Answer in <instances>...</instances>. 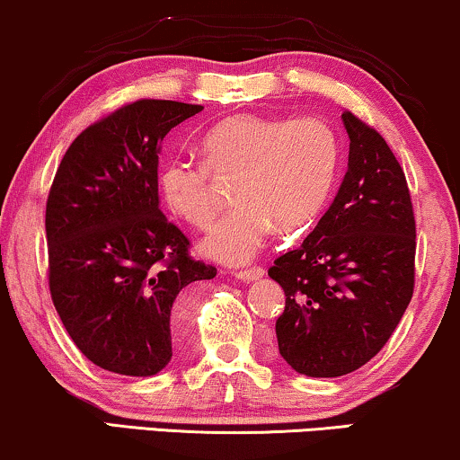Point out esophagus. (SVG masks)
Wrapping results in <instances>:
<instances>
[{"label":"esophagus","instance_id":"34e87169","mask_svg":"<svg viewBox=\"0 0 460 460\" xmlns=\"http://www.w3.org/2000/svg\"><path fill=\"white\" fill-rule=\"evenodd\" d=\"M236 280L241 282H253V280H260L266 276V270L263 268H249V270H241V272H236Z\"/></svg>","mask_w":460,"mask_h":460}]
</instances>
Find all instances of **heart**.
Here are the masks:
<instances>
[{
	"label": "heart",
	"instance_id": "obj_1",
	"mask_svg": "<svg viewBox=\"0 0 460 460\" xmlns=\"http://www.w3.org/2000/svg\"><path fill=\"white\" fill-rule=\"evenodd\" d=\"M200 163L169 159L156 184L165 205L184 222L205 228L216 216L209 175L232 180L236 205L213 226L200 253L243 266L263 247L274 224L282 232L304 228L318 216L335 181L339 144L320 119L234 115L205 131Z\"/></svg>",
	"mask_w": 460,
	"mask_h": 460
}]
</instances>
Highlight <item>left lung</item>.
I'll list each match as a JSON object with an SVG mask.
<instances>
[{
  "label": "left lung",
  "mask_w": 460,
  "mask_h": 460,
  "mask_svg": "<svg viewBox=\"0 0 460 460\" xmlns=\"http://www.w3.org/2000/svg\"><path fill=\"white\" fill-rule=\"evenodd\" d=\"M348 172L329 211L268 276L285 291L279 351L299 375L341 376L381 351L414 287L411 192L387 142L343 111Z\"/></svg>",
  "instance_id": "obj_1"
}]
</instances>
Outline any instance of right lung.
<instances>
[{
  "mask_svg": "<svg viewBox=\"0 0 460 460\" xmlns=\"http://www.w3.org/2000/svg\"><path fill=\"white\" fill-rule=\"evenodd\" d=\"M203 111L137 100L75 137L46 207L49 293L87 360L153 376L172 360L180 293L217 274L188 257V238L159 209L161 142Z\"/></svg>",
  "mask_w": 460,
  "mask_h": 460,
  "instance_id": "add662e5",
  "label": "right lung"
}]
</instances>
